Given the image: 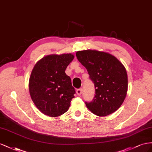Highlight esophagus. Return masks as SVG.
<instances>
[{
	"label": "esophagus",
	"mask_w": 152,
	"mask_h": 152,
	"mask_svg": "<svg viewBox=\"0 0 152 152\" xmlns=\"http://www.w3.org/2000/svg\"><path fill=\"white\" fill-rule=\"evenodd\" d=\"M82 93V89L81 88H79L76 90V94L77 95H81Z\"/></svg>",
	"instance_id": "34e87169"
}]
</instances>
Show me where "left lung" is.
Wrapping results in <instances>:
<instances>
[{
	"mask_svg": "<svg viewBox=\"0 0 152 152\" xmlns=\"http://www.w3.org/2000/svg\"><path fill=\"white\" fill-rule=\"evenodd\" d=\"M76 55L95 88L93 101L85 102L86 107L99 116L115 112L124 102L128 88L127 74L122 63L109 53L95 50L78 51Z\"/></svg>",
	"mask_w": 152,
	"mask_h": 152,
	"instance_id": "1",
	"label": "left lung"
}]
</instances>
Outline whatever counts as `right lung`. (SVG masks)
Instances as JSON below:
<instances>
[{"mask_svg": "<svg viewBox=\"0 0 152 152\" xmlns=\"http://www.w3.org/2000/svg\"><path fill=\"white\" fill-rule=\"evenodd\" d=\"M74 58L72 53L48 55L34 66L29 79V93L44 115L57 117L69 110L76 92L65 71Z\"/></svg>", "mask_w": 152, "mask_h": 152, "instance_id": "1", "label": "right lung"}]
</instances>
